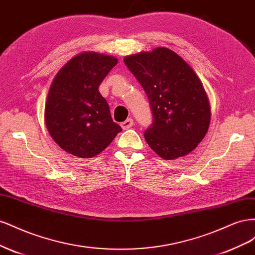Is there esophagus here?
<instances>
[{
	"mask_svg": "<svg viewBox=\"0 0 255 255\" xmlns=\"http://www.w3.org/2000/svg\"><path fill=\"white\" fill-rule=\"evenodd\" d=\"M133 125H134L133 119H132V118H128V119H127L125 122L121 123V128H122L123 129H128L129 128L133 127Z\"/></svg>",
	"mask_w": 255,
	"mask_h": 255,
	"instance_id": "1",
	"label": "esophagus"
}]
</instances>
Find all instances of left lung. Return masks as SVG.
I'll return each mask as SVG.
<instances>
[{"instance_id":"left-lung-1","label":"left lung","mask_w":255,"mask_h":255,"mask_svg":"<svg viewBox=\"0 0 255 255\" xmlns=\"http://www.w3.org/2000/svg\"><path fill=\"white\" fill-rule=\"evenodd\" d=\"M123 60L151 105L153 123L144 132L150 148L167 160L194 151L210 127L211 105L192 68L167 48L133 54Z\"/></svg>"}]
</instances>
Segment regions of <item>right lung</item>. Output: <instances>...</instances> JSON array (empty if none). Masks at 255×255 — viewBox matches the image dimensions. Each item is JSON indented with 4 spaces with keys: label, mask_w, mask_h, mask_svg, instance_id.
<instances>
[{
    "label": "right lung",
    "mask_w": 255,
    "mask_h": 255,
    "mask_svg": "<svg viewBox=\"0 0 255 255\" xmlns=\"http://www.w3.org/2000/svg\"><path fill=\"white\" fill-rule=\"evenodd\" d=\"M118 59L83 52L66 63L54 78L44 107V121L61 149L90 158L110 145L121 127L112 119L99 86Z\"/></svg>",
    "instance_id": "1"
}]
</instances>
